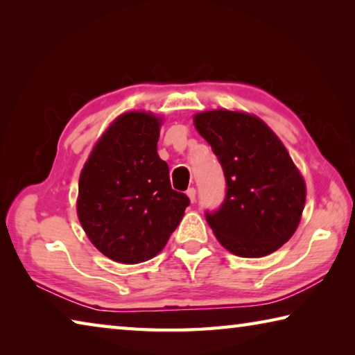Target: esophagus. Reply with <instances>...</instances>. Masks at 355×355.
<instances>
[{"instance_id":"34e87169","label":"esophagus","mask_w":355,"mask_h":355,"mask_svg":"<svg viewBox=\"0 0 355 355\" xmlns=\"http://www.w3.org/2000/svg\"><path fill=\"white\" fill-rule=\"evenodd\" d=\"M186 196L189 197V200L194 203L196 202V189L194 188H189L188 191H186Z\"/></svg>"}]
</instances>
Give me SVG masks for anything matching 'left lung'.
<instances>
[{
	"instance_id": "obj_1",
	"label": "left lung",
	"mask_w": 355,
	"mask_h": 355,
	"mask_svg": "<svg viewBox=\"0 0 355 355\" xmlns=\"http://www.w3.org/2000/svg\"><path fill=\"white\" fill-rule=\"evenodd\" d=\"M194 125L225 175L224 202L205 213L218 241L238 257L272 254L294 235L305 205V182L285 146L245 112H200Z\"/></svg>"
}]
</instances>
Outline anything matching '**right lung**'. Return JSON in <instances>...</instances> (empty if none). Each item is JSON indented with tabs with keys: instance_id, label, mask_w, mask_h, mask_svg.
<instances>
[{
	"instance_id": "right-lung-1",
	"label": "right lung",
	"mask_w": 355,
	"mask_h": 355,
	"mask_svg": "<svg viewBox=\"0 0 355 355\" xmlns=\"http://www.w3.org/2000/svg\"><path fill=\"white\" fill-rule=\"evenodd\" d=\"M159 127L152 112L122 114L81 171L78 219L95 248L117 263L159 254L189 205L188 196L172 189L169 166L156 152Z\"/></svg>"
}]
</instances>
